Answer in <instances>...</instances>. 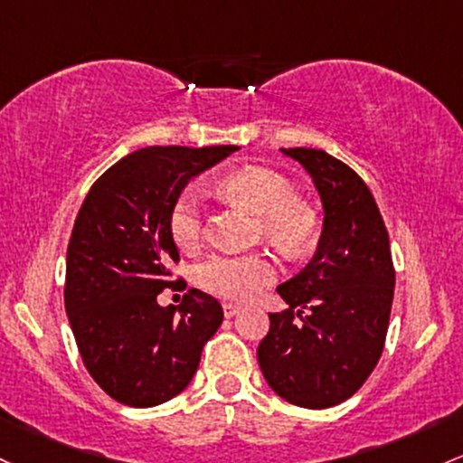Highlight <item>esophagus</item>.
<instances>
[{"label":"esophagus","mask_w":463,"mask_h":463,"mask_svg":"<svg viewBox=\"0 0 463 463\" xmlns=\"http://www.w3.org/2000/svg\"><path fill=\"white\" fill-rule=\"evenodd\" d=\"M240 312H241V307L237 306V303H223V317H226V318L237 317Z\"/></svg>","instance_id":"obj_1"}]
</instances>
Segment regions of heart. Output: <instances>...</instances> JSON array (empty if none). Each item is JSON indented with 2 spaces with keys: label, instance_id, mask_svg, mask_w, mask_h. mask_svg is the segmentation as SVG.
<instances>
[{
  "label": "heart",
  "instance_id": "obj_1",
  "mask_svg": "<svg viewBox=\"0 0 463 463\" xmlns=\"http://www.w3.org/2000/svg\"><path fill=\"white\" fill-rule=\"evenodd\" d=\"M222 195L259 213V235L286 252H301L321 231L318 211L298 200L286 175L266 166H246L220 182ZM169 232L182 250H197L204 241L206 223L202 206L191 193L175 197L169 211ZM195 283L213 297L248 303L277 279V268L266 255H213L195 268Z\"/></svg>",
  "mask_w": 463,
  "mask_h": 463
}]
</instances>
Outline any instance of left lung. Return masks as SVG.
<instances>
[{"label": "left lung", "mask_w": 463, "mask_h": 463, "mask_svg": "<svg viewBox=\"0 0 463 463\" xmlns=\"http://www.w3.org/2000/svg\"><path fill=\"white\" fill-rule=\"evenodd\" d=\"M321 193L325 222L312 261L281 283L288 309L270 314L257 360L274 393L303 409L345 402L378 364L389 329L395 270L372 191L321 149H283Z\"/></svg>", "instance_id": "1"}]
</instances>
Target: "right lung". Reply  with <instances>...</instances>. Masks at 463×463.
<instances>
[{
  "label": "right lung",
  "mask_w": 463,
  "mask_h": 463,
  "mask_svg": "<svg viewBox=\"0 0 463 463\" xmlns=\"http://www.w3.org/2000/svg\"><path fill=\"white\" fill-rule=\"evenodd\" d=\"M237 149H138L109 166L80 204L68 243L65 312L85 369L116 402L146 409L182 393L223 321L220 301L195 288L177 314L156 298L165 288H186L169 270L180 261L169 232L175 197Z\"/></svg>",
  "instance_id": "1"
}]
</instances>
